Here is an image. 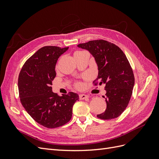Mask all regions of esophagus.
Instances as JSON below:
<instances>
[{"label":"esophagus","instance_id":"1","mask_svg":"<svg viewBox=\"0 0 159 159\" xmlns=\"http://www.w3.org/2000/svg\"><path fill=\"white\" fill-rule=\"evenodd\" d=\"M79 96L80 99H87L89 98V96L85 94H80Z\"/></svg>","mask_w":159,"mask_h":159}]
</instances>
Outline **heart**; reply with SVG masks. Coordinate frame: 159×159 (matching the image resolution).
<instances>
[{
	"instance_id": "b5f03b06",
	"label": "heart",
	"mask_w": 159,
	"mask_h": 159,
	"mask_svg": "<svg viewBox=\"0 0 159 159\" xmlns=\"http://www.w3.org/2000/svg\"><path fill=\"white\" fill-rule=\"evenodd\" d=\"M81 52H81V51H76V52L74 53V56H75V55H77V54H80V53H81ZM77 85H78V86H80V84H77Z\"/></svg>"
}]
</instances>
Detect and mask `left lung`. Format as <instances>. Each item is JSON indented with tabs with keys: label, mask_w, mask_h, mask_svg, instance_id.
I'll list each match as a JSON object with an SVG mask.
<instances>
[{
	"label": "left lung",
	"mask_w": 159,
	"mask_h": 159,
	"mask_svg": "<svg viewBox=\"0 0 159 159\" xmlns=\"http://www.w3.org/2000/svg\"><path fill=\"white\" fill-rule=\"evenodd\" d=\"M78 47L93 56L98 67L99 84L105 85L106 96L103 98L107 108L97 117L102 119L118 117L127 107L134 85L133 70L125 54L117 46L103 40L89 41Z\"/></svg>",
	"instance_id": "1"
}]
</instances>
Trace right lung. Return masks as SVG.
<instances>
[{
    "label": "right lung",
    "mask_w": 159,
    "mask_h": 159,
    "mask_svg": "<svg viewBox=\"0 0 159 159\" xmlns=\"http://www.w3.org/2000/svg\"><path fill=\"white\" fill-rule=\"evenodd\" d=\"M68 48H41L28 59L19 74L18 85L22 106L34 121L47 128H56L69 122L73 105L79 101L75 93L58 96L51 87L56 75L57 59Z\"/></svg>",
    "instance_id": "add662e5"
}]
</instances>
